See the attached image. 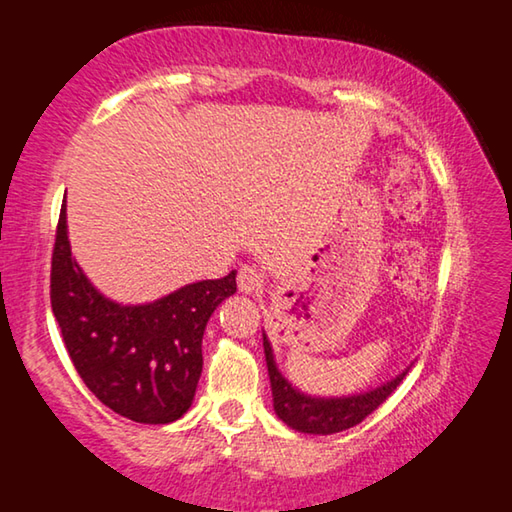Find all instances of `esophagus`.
I'll list each match as a JSON object with an SVG mask.
<instances>
[{
  "label": "esophagus",
  "instance_id": "esophagus-1",
  "mask_svg": "<svg viewBox=\"0 0 512 512\" xmlns=\"http://www.w3.org/2000/svg\"><path fill=\"white\" fill-rule=\"evenodd\" d=\"M236 285H239L243 294L262 292V287H264L262 271L255 269V266H241L239 276H236Z\"/></svg>",
  "mask_w": 512,
  "mask_h": 512
}]
</instances>
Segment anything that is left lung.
<instances>
[{
    "instance_id": "left-lung-1",
    "label": "left lung",
    "mask_w": 512,
    "mask_h": 512,
    "mask_svg": "<svg viewBox=\"0 0 512 512\" xmlns=\"http://www.w3.org/2000/svg\"><path fill=\"white\" fill-rule=\"evenodd\" d=\"M264 354L273 391V409H276L282 423H287L292 430L308 434H335L358 425L400 386V381L407 375V370H404L402 375L388 381V384L375 388V391L352 395V398H310V395L296 391V388L280 375L266 335Z\"/></svg>"
}]
</instances>
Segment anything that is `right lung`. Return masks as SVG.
Instances as JSON below:
<instances>
[{
  "instance_id": "right-lung-1",
  "label": "right lung",
  "mask_w": 512,
  "mask_h": 512,
  "mask_svg": "<svg viewBox=\"0 0 512 512\" xmlns=\"http://www.w3.org/2000/svg\"><path fill=\"white\" fill-rule=\"evenodd\" d=\"M236 292V271L193 282L147 305L96 292L71 257L66 207L59 213L50 303L66 352L91 393L114 414L165 425L186 414L202 375V335L213 310Z\"/></svg>"
}]
</instances>
